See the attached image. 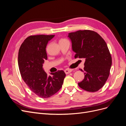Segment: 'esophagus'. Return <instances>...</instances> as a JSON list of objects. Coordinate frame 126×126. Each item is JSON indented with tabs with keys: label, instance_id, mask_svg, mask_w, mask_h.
Wrapping results in <instances>:
<instances>
[{
	"label": "esophagus",
	"instance_id": "1",
	"mask_svg": "<svg viewBox=\"0 0 126 126\" xmlns=\"http://www.w3.org/2000/svg\"><path fill=\"white\" fill-rule=\"evenodd\" d=\"M64 72H65L66 74H68L70 73V72L72 71V70L71 69H66L64 70Z\"/></svg>",
	"mask_w": 126,
	"mask_h": 126
}]
</instances>
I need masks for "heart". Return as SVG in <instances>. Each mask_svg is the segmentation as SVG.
Returning <instances> with one entry per match:
<instances>
[{
    "instance_id": "obj_1",
    "label": "heart",
    "mask_w": 126,
    "mask_h": 126,
    "mask_svg": "<svg viewBox=\"0 0 126 126\" xmlns=\"http://www.w3.org/2000/svg\"><path fill=\"white\" fill-rule=\"evenodd\" d=\"M63 40H65V39H60V41H63Z\"/></svg>"
}]
</instances>
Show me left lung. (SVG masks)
I'll return each instance as SVG.
<instances>
[{"instance_id": "obj_1", "label": "left lung", "mask_w": 126, "mask_h": 126, "mask_svg": "<svg viewBox=\"0 0 126 126\" xmlns=\"http://www.w3.org/2000/svg\"><path fill=\"white\" fill-rule=\"evenodd\" d=\"M75 58L85 59V78L78 83L82 89L96 92L104 86L107 80L112 59L107 45L97 32L89 30L68 33Z\"/></svg>"}]
</instances>
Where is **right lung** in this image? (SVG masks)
Here are the masks:
<instances>
[{"instance_id": "right-lung-1", "label": "right lung", "mask_w": 126, "mask_h": 126, "mask_svg": "<svg viewBox=\"0 0 126 126\" xmlns=\"http://www.w3.org/2000/svg\"><path fill=\"white\" fill-rule=\"evenodd\" d=\"M54 35L30 36L21 44L18 52V66L21 77L33 93L43 98L50 97L62 88L66 74L58 70L48 76L43 68L47 59V45Z\"/></svg>"}]
</instances>
